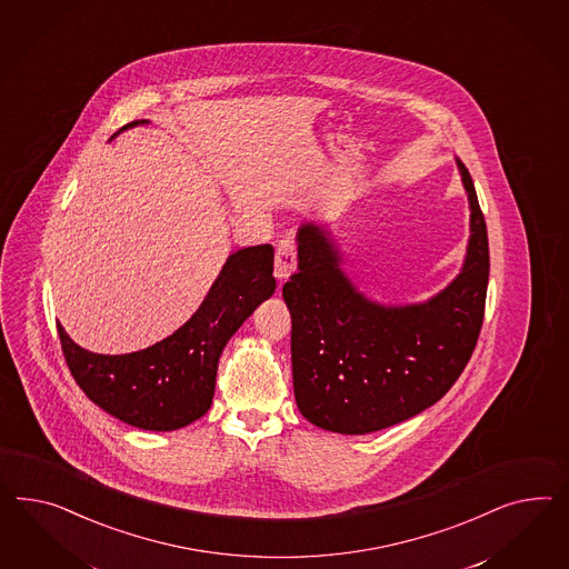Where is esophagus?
I'll return each instance as SVG.
<instances>
[{
    "instance_id": "obj_1",
    "label": "esophagus",
    "mask_w": 569,
    "mask_h": 569,
    "mask_svg": "<svg viewBox=\"0 0 569 569\" xmlns=\"http://www.w3.org/2000/svg\"><path fill=\"white\" fill-rule=\"evenodd\" d=\"M296 242L292 236H281L276 248V277L279 281L290 279L296 271Z\"/></svg>"
}]
</instances>
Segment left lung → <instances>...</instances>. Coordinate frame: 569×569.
<instances>
[{"label":"left lung","mask_w":569,"mask_h":569,"mask_svg":"<svg viewBox=\"0 0 569 569\" xmlns=\"http://www.w3.org/2000/svg\"><path fill=\"white\" fill-rule=\"evenodd\" d=\"M470 202L458 277L427 302L381 305L341 269L317 223L298 228V271L283 286L292 315L293 396L315 427L367 435L420 415L458 381L475 352L489 286V238L470 171L456 159Z\"/></svg>","instance_id":"8db88e82"}]
</instances>
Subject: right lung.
<instances>
[{
    "mask_svg": "<svg viewBox=\"0 0 569 569\" xmlns=\"http://www.w3.org/2000/svg\"><path fill=\"white\" fill-rule=\"evenodd\" d=\"M140 123L149 120L126 123L120 132ZM273 292V246H248L228 257L199 310L154 346L109 356L80 348L62 325L58 333L68 369L92 403L130 427L166 432L207 415L219 356Z\"/></svg>",
    "mask_w": 569,
    "mask_h": 569,
    "instance_id": "add662e5",
    "label": "right lung"
}]
</instances>
